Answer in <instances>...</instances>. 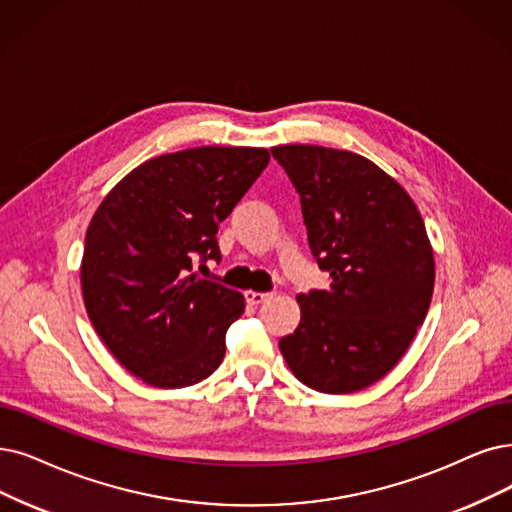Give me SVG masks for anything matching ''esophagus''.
<instances>
[{"label": "esophagus", "mask_w": 512, "mask_h": 512, "mask_svg": "<svg viewBox=\"0 0 512 512\" xmlns=\"http://www.w3.org/2000/svg\"><path fill=\"white\" fill-rule=\"evenodd\" d=\"M269 298H273V294H269V292H252V290L245 292V300H248L250 304H262Z\"/></svg>", "instance_id": "obj_1"}]
</instances>
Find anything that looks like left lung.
Listing matches in <instances>:
<instances>
[{
    "instance_id": "1",
    "label": "left lung",
    "mask_w": 512,
    "mask_h": 512,
    "mask_svg": "<svg viewBox=\"0 0 512 512\" xmlns=\"http://www.w3.org/2000/svg\"><path fill=\"white\" fill-rule=\"evenodd\" d=\"M273 157L300 195L311 252L330 273L325 290L298 294L300 323L279 340L306 386L361 391L410 349L435 288L433 245L414 199L363 155L279 145Z\"/></svg>"
}]
</instances>
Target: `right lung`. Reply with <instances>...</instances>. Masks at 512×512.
<instances>
[{
    "mask_svg": "<svg viewBox=\"0 0 512 512\" xmlns=\"http://www.w3.org/2000/svg\"><path fill=\"white\" fill-rule=\"evenodd\" d=\"M269 159L260 147L166 153L100 201L86 231L81 294L100 340L142 382L191 386L222 363L224 334L245 300L191 273L193 260H220L218 224Z\"/></svg>",
    "mask_w": 512,
    "mask_h": 512,
    "instance_id": "obj_1",
    "label": "right lung"
}]
</instances>
